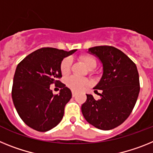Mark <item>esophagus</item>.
Here are the masks:
<instances>
[{
	"label": "esophagus",
	"mask_w": 153,
	"mask_h": 153,
	"mask_svg": "<svg viewBox=\"0 0 153 153\" xmlns=\"http://www.w3.org/2000/svg\"><path fill=\"white\" fill-rule=\"evenodd\" d=\"M76 96V92L74 91H72V97H75Z\"/></svg>",
	"instance_id": "obj_1"
}]
</instances>
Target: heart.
Masks as SVG:
<instances>
[{"instance_id":"obj_1","label":"heart","mask_w":153,"mask_h":153,"mask_svg":"<svg viewBox=\"0 0 153 153\" xmlns=\"http://www.w3.org/2000/svg\"><path fill=\"white\" fill-rule=\"evenodd\" d=\"M80 60L84 63L85 67L88 70H92V69L96 67V61L91 55H88V54L82 55L80 57ZM71 65V58H64L63 61L62 62V64H61V71H62L63 75H67L68 73L70 71ZM66 85H67L68 87L70 88L73 91H80L89 85V82L86 78H78V77L76 76H71L67 78Z\"/></svg>"}]
</instances>
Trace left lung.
I'll return each mask as SVG.
<instances>
[{"instance_id":"left-lung-1","label":"left lung","mask_w":153,"mask_h":153,"mask_svg":"<svg viewBox=\"0 0 153 153\" xmlns=\"http://www.w3.org/2000/svg\"><path fill=\"white\" fill-rule=\"evenodd\" d=\"M88 52L102 64V76L94 88L102 93L99 100L86 95L82 112L95 128L112 129L124 123L136 103L140 90L137 67L126 54L112 46L90 48Z\"/></svg>"}]
</instances>
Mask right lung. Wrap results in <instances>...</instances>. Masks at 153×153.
I'll return each mask as SVG.
<instances>
[{
	"instance_id": "right-lung-1",
	"label": "right lung",
	"mask_w": 153,
	"mask_h": 153,
	"mask_svg": "<svg viewBox=\"0 0 153 153\" xmlns=\"http://www.w3.org/2000/svg\"><path fill=\"white\" fill-rule=\"evenodd\" d=\"M76 51L42 48L25 57L16 68L13 102L21 119L33 129L47 132L62 121L71 91L58 80L62 76L61 64ZM51 84H60L59 94L53 95L50 89Z\"/></svg>"
}]
</instances>
